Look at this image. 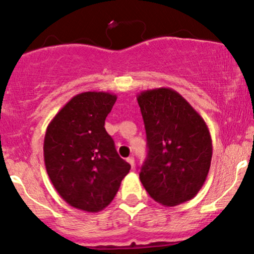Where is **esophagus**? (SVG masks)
<instances>
[{"label":"esophagus","mask_w":254,"mask_h":254,"mask_svg":"<svg viewBox=\"0 0 254 254\" xmlns=\"http://www.w3.org/2000/svg\"><path fill=\"white\" fill-rule=\"evenodd\" d=\"M127 162L130 164V167L134 168V158H133V157H128L127 158Z\"/></svg>","instance_id":"obj_1"}]
</instances>
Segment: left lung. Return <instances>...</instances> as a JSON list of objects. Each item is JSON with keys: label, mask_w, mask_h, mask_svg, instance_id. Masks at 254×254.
Instances as JSON below:
<instances>
[{"label": "left lung", "mask_w": 254, "mask_h": 254, "mask_svg": "<svg viewBox=\"0 0 254 254\" xmlns=\"http://www.w3.org/2000/svg\"><path fill=\"white\" fill-rule=\"evenodd\" d=\"M147 139V157L139 179L149 195L164 206L194 198L212 158V140L204 119L169 87L136 97Z\"/></svg>", "instance_id": "1"}]
</instances>
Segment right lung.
<instances>
[{"instance_id": "right-lung-1", "label": "right lung", "mask_w": 254, "mask_h": 254, "mask_svg": "<svg viewBox=\"0 0 254 254\" xmlns=\"http://www.w3.org/2000/svg\"><path fill=\"white\" fill-rule=\"evenodd\" d=\"M118 97L89 91L74 96L51 120L44 136V163L65 203L98 212L112 203L130 165L118 155L104 128Z\"/></svg>"}]
</instances>
